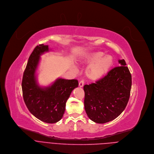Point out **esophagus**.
<instances>
[{"instance_id":"34e87169","label":"esophagus","mask_w":154,"mask_h":154,"mask_svg":"<svg viewBox=\"0 0 154 154\" xmlns=\"http://www.w3.org/2000/svg\"><path fill=\"white\" fill-rule=\"evenodd\" d=\"M79 85L80 87H83V85H84V81L83 80H81L79 83Z\"/></svg>"}]
</instances>
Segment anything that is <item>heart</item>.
Wrapping results in <instances>:
<instances>
[{
    "instance_id": "b5f03b06",
    "label": "heart",
    "mask_w": 154,
    "mask_h": 154,
    "mask_svg": "<svg viewBox=\"0 0 154 154\" xmlns=\"http://www.w3.org/2000/svg\"><path fill=\"white\" fill-rule=\"evenodd\" d=\"M82 64H89L85 70L87 77L93 81L103 78L113 66L114 59L110 54H104L101 51L88 52L80 60Z\"/></svg>"
}]
</instances>
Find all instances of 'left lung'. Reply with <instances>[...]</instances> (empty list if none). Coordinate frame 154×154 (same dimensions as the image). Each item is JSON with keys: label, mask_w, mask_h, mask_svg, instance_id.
Instances as JSON below:
<instances>
[{"label": "left lung", "mask_w": 154, "mask_h": 154, "mask_svg": "<svg viewBox=\"0 0 154 154\" xmlns=\"http://www.w3.org/2000/svg\"><path fill=\"white\" fill-rule=\"evenodd\" d=\"M121 66L110 71L101 80L83 87L84 106L90 120L105 123L119 117L127 106L131 88V75L124 60Z\"/></svg>", "instance_id": "left-lung-1"}]
</instances>
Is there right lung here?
I'll list each match as a JSON object with an SVG mask.
<instances>
[{
  "label": "right lung",
  "instance_id": "right-lung-1",
  "mask_svg": "<svg viewBox=\"0 0 154 154\" xmlns=\"http://www.w3.org/2000/svg\"><path fill=\"white\" fill-rule=\"evenodd\" d=\"M50 50L48 45L44 44L34 48L27 61L21 86L23 99L30 112L41 121L54 123L62 119L67 100L79 83L75 79L58 78L47 87L39 85L37 70L40 56Z\"/></svg>",
  "mask_w": 154,
  "mask_h": 154
}]
</instances>
